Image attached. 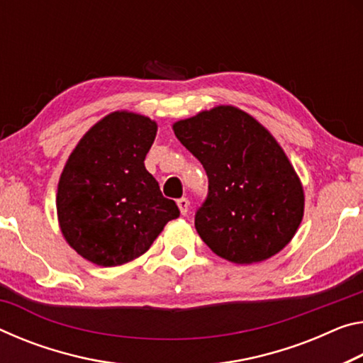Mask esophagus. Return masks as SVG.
Here are the masks:
<instances>
[{
    "label": "esophagus",
    "instance_id": "34e87169",
    "mask_svg": "<svg viewBox=\"0 0 363 363\" xmlns=\"http://www.w3.org/2000/svg\"><path fill=\"white\" fill-rule=\"evenodd\" d=\"M177 206H179L181 215H187V211H189V200L186 197H182V199L177 200Z\"/></svg>",
    "mask_w": 363,
    "mask_h": 363
}]
</instances>
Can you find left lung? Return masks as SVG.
Segmentation results:
<instances>
[{"label":"left lung","mask_w":363,"mask_h":363,"mask_svg":"<svg viewBox=\"0 0 363 363\" xmlns=\"http://www.w3.org/2000/svg\"><path fill=\"white\" fill-rule=\"evenodd\" d=\"M172 129L208 177V192L195 211L203 242L240 264L284 249L302 221L303 191L273 135L234 106L202 111Z\"/></svg>","instance_id":"8db88e82"}]
</instances>
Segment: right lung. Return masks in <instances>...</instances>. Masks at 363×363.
I'll list each match as a JSON object with an SVG mask.
<instances>
[{"label":"right lung","mask_w":363,"mask_h":363,"mask_svg":"<svg viewBox=\"0 0 363 363\" xmlns=\"http://www.w3.org/2000/svg\"><path fill=\"white\" fill-rule=\"evenodd\" d=\"M155 135L152 119L116 111L69 157L57 184V218L69 245L89 262L116 267L134 260L179 216L143 164Z\"/></svg>","instance_id":"right-lung-1"}]
</instances>
